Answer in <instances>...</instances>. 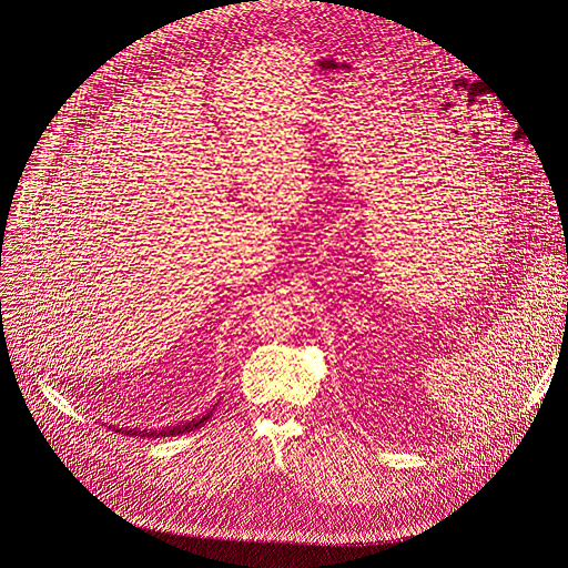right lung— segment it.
I'll return each instance as SVG.
<instances>
[{
	"mask_svg": "<svg viewBox=\"0 0 568 568\" xmlns=\"http://www.w3.org/2000/svg\"><path fill=\"white\" fill-rule=\"evenodd\" d=\"M213 416V412H206L204 416H197V418H193L191 423H184V425H178V427H169V429H161V432H156V429H116V432H121V434H125V436H134V438H161V436H182V434H186V432H193V429H197V427H202L209 418Z\"/></svg>",
	"mask_w": 568,
	"mask_h": 568,
	"instance_id": "obj_1",
	"label": "right lung"
}]
</instances>
